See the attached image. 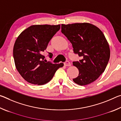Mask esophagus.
<instances>
[{
    "mask_svg": "<svg viewBox=\"0 0 121 121\" xmlns=\"http://www.w3.org/2000/svg\"><path fill=\"white\" fill-rule=\"evenodd\" d=\"M64 65L65 66H70V62L69 61H66L65 62H64Z\"/></svg>",
    "mask_w": 121,
    "mask_h": 121,
    "instance_id": "1",
    "label": "esophagus"
}]
</instances>
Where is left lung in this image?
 <instances>
[{"instance_id":"1","label":"left lung","mask_w":121,"mask_h":121,"mask_svg":"<svg viewBox=\"0 0 121 121\" xmlns=\"http://www.w3.org/2000/svg\"><path fill=\"white\" fill-rule=\"evenodd\" d=\"M61 32L72 44L73 53L81 60L73 61L79 70L73 79L79 85L93 82L105 71L110 58V49L104 34L88 23L61 24Z\"/></svg>"}]
</instances>
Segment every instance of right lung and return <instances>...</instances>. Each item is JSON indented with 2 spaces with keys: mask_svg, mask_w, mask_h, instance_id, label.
<instances>
[{
  "mask_svg": "<svg viewBox=\"0 0 121 121\" xmlns=\"http://www.w3.org/2000/svg\"><path fill=\"white\" fill-rule=\"evenodd\" d=\"M60 29V25H33L24 30L16 39L13 48L16 68L21 76L33 84H45L63 63L45 61L42 55L48 43ZM50 58L53 54L48 53Z\"/></svg>",
  "mask_w": 121,
  "mask_h": 121,
  "instance_id": "1",
  "label": "right lung"
}]
</instances>
